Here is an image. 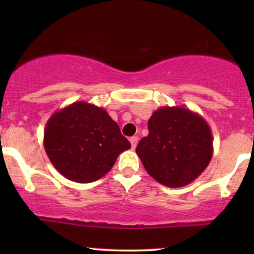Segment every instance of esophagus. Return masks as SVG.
<instances>
[{
  "label": "esophagus",
  "mask_w": 254,
  "mask_h": 254,
  "mask_svg": "<svg viewBox=\"0 0 254 254\" xmlns=\"http://www.w3.org/2000/svg\"><path fill=\"white\" fill-rule=\"evenodd\" d=\"M137 142H138V137L137 136H132L130 138V143H131V147L133 148V149H135L136 148V145H137Z\"/></svg>",
  "instance_id": "1"
}]
</instances>
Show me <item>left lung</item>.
<instances>
[{"mask_svg":"<svg viewBox=\"0 0 254 254\" xmlns=\"http://www.w3.org/2000/svg\"><path fill=\"white\" fill-rule=\"evenodd\" d=\"M149 135L136 148L145 171L156 182L182 188L208 167L212 133L202 116L180 106L157 109L148 121Z\"/></svg>","mask_w":254,"mask_h":254,"instance_id":"left-lung-1","label":"left lung"}]
</instances>
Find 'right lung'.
<instances>
[{"mask_svg": "<svg viewBox=\"0 0 254 254\" xmlns=\"http://www.w3.org/2000/svg\"><path fill=\"white\" fill-rule=\"evenodd\" d=\"M130 147L106 110L84 101L56 111L44 130V148L51 164L76 183L103 178Z\"/></svg>", "mask_w": 254, "mask_h": 254, "instance_id": "right-lung-1", "label": "right lung"}]
</instances>
